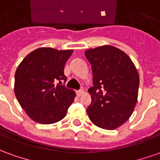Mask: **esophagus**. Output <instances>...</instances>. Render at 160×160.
I'll return each mask as SVG.
<instances>
[{
    "label": "esophagus",
    "instance_id": "1",
    "mask_svg": "<svg viewBox=\"0 0 160 160\" xmlns=\"http://www.w3.org/2000/svg\"><path fill=\"white\" fill-rule=\"evenodd\" d=\"M84 93V91H82V90H80V91H77V95H78V97H80V96H82V94Z\"/></svg>",
    "mask_w": 160,
    "mask_h": 160
}]
</instances>
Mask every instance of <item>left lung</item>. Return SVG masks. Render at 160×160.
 <instances>
[{"instance_id": "8db88e82", "label": "left lung", "mask_w": 160, "mask_h": 160, "mask_svg": "<svg viewBox=\"0 0 160 160\" xmlns=\"http://www.w3.org/2000/svg\"><path fill=\"white\" fill-rule=\"evenodd\" d=\"M84 53L91 64L94 84L88 90L91 103L87 113L99 128L115 130L130 118L136 106L138 72L128 55L112 45Z\"/></svg>"}]
</instances>
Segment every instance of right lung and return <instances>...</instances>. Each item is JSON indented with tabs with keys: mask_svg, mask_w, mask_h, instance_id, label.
<instances>
[{
	"mask_svg": "<svg viewBox=\"0 0 160 160\" xmlns=\"http://www.w3.org/2000/svg\"><path fill=\"white\" fill-rule=\"evenodd\" d=\"M72 49L39 48L23 59L15 74V95L27 115L36 123L62 120L73 103L76 92L59 84L66 81L63 69Z\"/></svg>",
	"mask_w": 160,
	"mask_h": 160,
	"instance_id": "add662e5",
	"label": "right lung"
}]
</instances>
